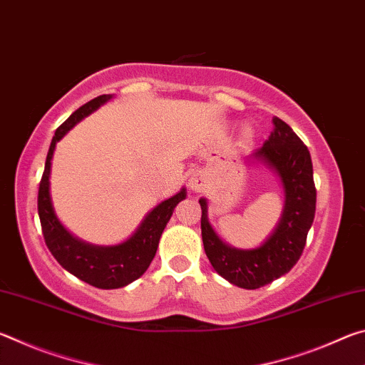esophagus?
Returning <instances> with one entry per match:
<instances>
[{
    "label": "esophagus",
    "mask_w": 365,
    "mask_h": 365,
    "mask_svg": "<svg viewBox=\"0 0 365 365\" xmlns=\"http://www.w3.org/2000/svg\"><path fill=\"white\" fill-rule=\"evenodd\" d=\"M188 188L191 193H202L207 188V180L202 172H193L188 178Z\"/></svg>",
    "instance_id": "34e87169"
}]
</instances>
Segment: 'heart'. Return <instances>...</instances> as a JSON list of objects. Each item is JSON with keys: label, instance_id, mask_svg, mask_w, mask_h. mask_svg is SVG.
Wrapping results in <instances>:
<instances>
[{"label": "heart", "instance_id": "obj_1", "mask_svg": "<svg viewBox=\"0 0 365 365\" xmlns=\"http://www.w3.org/2000/svg\"><path fill=\"white\" fill-rule=\"evenodd\" d=\"M252 135H255V130H252L251 127H245V128H243V132H242V138H243L245 141L251 140V138H252Z\"/></svg>", "mask_w": 365, "mask_h": 365}]
</instances>
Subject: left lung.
<instances>
[{
    "label": "left lung",
    "mask_w": 365,
    "mask_h": 365,
    "mask_svg": "<svg viewBox=\"0 0 365 365\" xmlns=\"http://www.w3.org/2000/svg\"><path fill=\"white\" fill-rule=\"evenodd\" d=\"M272 123L274 130L269 140L248 158V163H259L274 172L283 190L280 220L264 243L252 250L225 243L209 222L207 200H200L202 245L209 262L227 282L245 289L261 288L293 269L316 214L311 154L288 123L279 117H274Z\"/></svg>",
    "instance_id": "1"
}]
</instances>
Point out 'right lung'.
I'll return each instance as SVG.
<instances>
[{"mask_svg":"<svg viewBox=\"0 0 365 365\" xmlns=\"http://www.w3.org/2000/svg\"><path fill=\"white\" fill-rule=\"evenodd\" d=\"M113 100V95H101L95 100L78 108L63 125H61L49 145V151L45 163L40 190H38V215L41 222L43 237L48 250L51 251L54 259L88 285H93L101 289H114L127 287L128 283L135 282L145 274L150 267L154 255H156L160 235L172 217L175 206L187 197V188H182L177 195L168 197L163 202L151 209L141 220L137 230H135L125 242L119 245L101 246L91 245L67 230L63 222L58 219L51 200V188H49V177H51V160L54 150L59 140L64 135L85 119L86 115L100 109L104 103Z\"/></svg>","mask_w":365,"mask_h":365,"instance_id":"obj_1","label":"right lung"}]
</instances>
